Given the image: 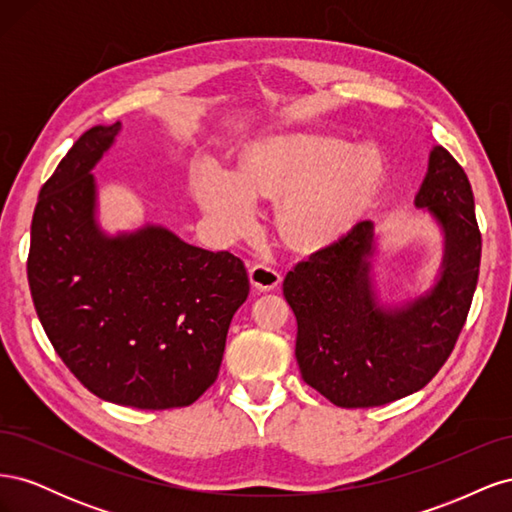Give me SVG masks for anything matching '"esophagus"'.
I'll list each match as a JSON object with an SVG mask.
<instances>
[{
	"label": "esophagus",
	"instance_id": "esophagus-1",
	"mask_svg": "<svg viewBox=\"0 0 512 512\" xmlns=\"http://www.w3.org/2000/svg\"><path fill=\"white\" fill-rule=\"evenodd\" d=\"M250 280L258 290H273L280 286L282 273L273 265H267V262H258V265H252L250 269Z\"/></svg>",
	"mask_w": 512,
	"mask_h": 512
}]
</instances>
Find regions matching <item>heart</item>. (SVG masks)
<instances>
[{
    "mask_svg": "<svg viewBox=\"0 0 512 512\" xmlns=\"http://www.w3.org/2000/svg\"><path fill=\"white\" fill-rule=\"evenodd\" d=\"M378 179L374 149H354L339 138L290 136L254 149L237 175L200 166L194 190L213 226L228 237H239L254 224L256 198L292 192L280 213L286 237L318 243L367 205Z\"/></svg>",
    "mask_w": 512,
    "mask_h": 512,
    "instance_id": "heart-1",
    "label": "heart"
}]
</instances>
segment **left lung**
I'll use <instances>...</instances> for the list:
<instances>
[{"mask_svg":"<svg viewBox=\"0 0 512 512\" xmlns=\"http://www.w3.org/2000/svg\"><path fill=\"white\" fill-rule=\"evenodd\" d=\"M416 205L436 215L446 235L442 277L425 297L395 309L376 305L371 222L354 224L286 273L301 378L339 408L384 406L421 391L466 324L483 241L466 170L444 147L431 151Z\"/></svg>","mask_w":512,"mask_h":512,"instance_id":"1","label":"left lung"}]
</instances>
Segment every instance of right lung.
<instances>
[{
	"label": "right lung",
	"instance_id": "add662e5",
	"mask_svg": "<svg viewBox=\"0 0 512 512\" xmlns=\"http://www.w3.org/2000/svg\"><path fill=\"white\" fill-rule=\"evenodd\" d=\"M121 123L87 130L42 185L27 280L55 352L87 391L141 410L190 406L218 378L250 294L243 260L145 226L104 237L91 168Z\"/></svg>",
	"mask_w": 512,
	"mask_h": 512
}]
</instances>
